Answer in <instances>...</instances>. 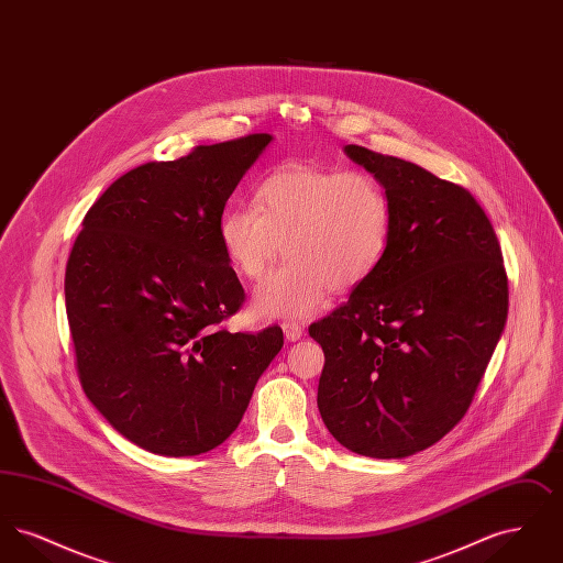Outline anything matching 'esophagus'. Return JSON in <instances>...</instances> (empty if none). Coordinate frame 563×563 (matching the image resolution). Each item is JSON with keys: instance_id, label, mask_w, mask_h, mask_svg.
Here are the masks:
<instances>
[{"instance_id": "1", "label": "esophagus", "mask_w": 563, "mask_h": 563, "mask_svg": "<svg viewBox=\"0 0 563 563\" xmlns=\"http://www.w3.org/2000/svg\"><path fill=\"white\" fill-rule=\"evenodd\" d=\"M283 331H285V338H287L289 342H297V340L303 335V329H301V324H297V322H283Z\"/></svg>"}]
</instances>
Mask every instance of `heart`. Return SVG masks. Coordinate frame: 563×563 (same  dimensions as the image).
Segmentation results:
<instances>
[{"instance_id": "1", "label": "heart", "mask_w": 563, "mask_h": 563, "mask_svg": "<svg viewBox=\"0 0 563 563\" xmlns=\"http://www.w3.org/2000/svg\"><path fill=\"white\" fill-rule=\"evenodd\" d=\"M393 209L372 173L287 164L230 207L219 241L239 274L260 280L285 251L289 262L257 287L260 317L308 319L331 291L349 294L374 274L390 242Z\"/></svg>"}]
</instances>
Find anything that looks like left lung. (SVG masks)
Returning a JSON list of instances; mask_svg holds the SVG:
<instances>
[{"label":"left lung","instance_id":"obj_1","mask_svg":"<svg viewBox=\"0 0 563 563\" xmlns=\"http://www.w3.org/2000/svg\"><path fill=\"white\" fill-rule=\"evenodd\" d=\"M384 186V260L349 301L310 324L324 352L319 411L350 452L405 457L471 407L509 312L500 242L473 194L427 168L346 145Z\"/></svg>","mask_w":563,"mask_h":563}]
</instances>
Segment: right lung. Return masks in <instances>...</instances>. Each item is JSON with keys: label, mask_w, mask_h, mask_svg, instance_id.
Returning <instances> with one entry per match:
<instances>
[{"label": "right lung", "mask_w": 563, "mask_h": 563, "mask_svg": "<svg viewBox=\"0 0 563 563\" xmlns=\"http://www.w3.org/2000/svg\"><path fill=\"white\" fill-rule=\"evenodd\" d=\"M272 136L141 164L88 209L65 269L76 369L113 429L152 454L221 445L283 349V329L230 333L244 289L219 219Z\"/></svg>", "instance_id": "right-lung-1"}]
</instances>
